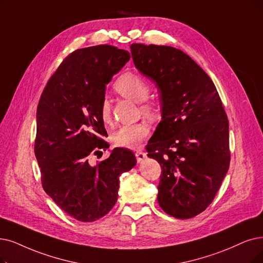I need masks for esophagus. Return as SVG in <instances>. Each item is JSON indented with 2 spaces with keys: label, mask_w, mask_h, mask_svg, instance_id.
<instances>
[{
  "label": "esophagus",
  "mask_w": 263,
  "mask_h": 263,
  "mask_svg": "<svg viewBox=\"0 0 263 263\" xmlns=\"http://www.w3.org/2000/svg\"><path fill=\"white\" fill-rule=\"evenodd\" d=\"M135 155H136V159H137V162L138 163H140V162H142L145 157H146V155H145V153L143 152V151H141V150H139V151H137L135 153Z\"/></svg>",
  "instance_id": "1"
}]
</instances>
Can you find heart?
<instances>
[{
	"label": "heart",
	"mask_w": 263,
	"mask_h": 263,
	"mask_svg": "<svg viewBox=\"0 0 263 263\" xmlns=\"http://www.w3.org/2000/svg\"><path fill=\"white\" fill-rule=\"evenodd\" d=\"M115 90L123 97L135 102H144L148 100L150 88L145 81L134 73H125L121 76L114 85ZM145 114H152L153 107L149 103H144L141 107ZM100 115L104 123L111 120V104L107 98H104L100 106ZM150 134L148 125L138 123L133 125H124L112 135V143L117 148L136 149L148 137Z\"/></svg>",
	"instance_id": "b5f03b06"
}]
</instances>
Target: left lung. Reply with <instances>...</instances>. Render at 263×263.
Listing matches in <instances>:
<instances>
[{"label":"left lung","mask_w":263,"mask_h":263,"mask_svg":"<svg viewBox=\"0 0 263 263\" xmlns=\"http://www.w3.org/2000/svg\"><path fill=\"white\" fill-rule=\"evenodd\" d=\"M135 67L160 92L162 121L146 145L160 163L157 202L189 219L215 198L230 166L229 121L215 84L180 49L132 44Z\"/></svg>","instance_id":"left-lung-1"}]
</instances>
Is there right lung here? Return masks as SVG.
Returning a JSON list of instances; mask_svg holds the SVG:
<instances>
[{"mask_svg":"<svg viewBox=\"0 0 263 263\" xmlns=\"http://www.w3.org/2000/svg\"><path fill=\"white\" fill-rule=\"evenodd\" d=\"M130 58L111 45L73 51L42 92L36 110L34 153L42 185L64 212L82 222L107 215L118 201L120 176L136 165L135 154L115 148L91 165L89 156L109 145L100 115L106 86Z\"/></svg>","mask_w":263,"mask_h":263,"instance_id":"obj_1","label":"right lung"}]
</instances>
